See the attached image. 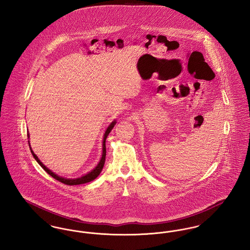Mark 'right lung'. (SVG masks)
<instances>
[{"mask_svg":"<svg viewBox=\"0 0 250 250\" xmlns=\"http://www.w3.org/2000/svg\"><path fill=\"white\" fill-rule=\"evenodd\" d=\"M115 124H116V122H115V121H114V122H112V123L110 124V125L107 127L106 131L104 132V135L103 155H102V159H101V161H100V162L98 163V165L95 167V169H93L91 172H89L88 174L85 175L84 176H81V177H78V178H74V179L64 178V177L59 176L58 175H56L55 173H53L51 170H49V169L45 166L44 164L39 160V158L37 157V155L33 152V150H32V149H31V147H30V149H31V153H32L33 157L35 158V160H36V161L38 162V163H39V164H40V165L44 169L45 172H47L50 176H53L55 179L59 180L60 182L64 183V184H66V185H79V184L87 183V182H89V181H92L93 179H95L97 176H99V175H100V173H101V171H102V169H103L104 161H105V139H106L107 135H108L109 132L111 131V129L114 127ZM27 135H28V137H29V134H27ZM28 143H29V141H28Z\"/></svg>","mask_w":250,"mask_h":250,"instance_id":"obj_1","label":"right lung"}]
</instances>
